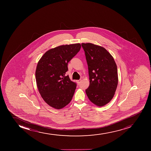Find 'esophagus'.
I'll return each instance as SVG.
<instances>
[{"label":"esophagus","mask_w":151,"mask_h":151,"mask_svg":"<svg viewBox=\"0 0 151 151\" xmlns=\"http://www.w3.org/2000/svg\"><path fill=\"white\" fill-rule=\"evenodd\" d=\"M81 80H79L77 81V83H78V84L79 85V84L81 83Z\"/></svg>","instance_id":"34e87169"}]
</instances>
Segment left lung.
I'll return each instance as SVG.
<instances>
[{
    "label": "left lung",
    "mask_w": 151,
    "mask_h": 151,
    "mask_svg": "<svg viewBox=\"0 0 151 151\" xmlns=\"http://www.w3.org/2000/svg\"><path fill=\"white\" fill-rule=\"evenodd\" d=\"M88 66L90 85L86 90L89 100L102 107L112 99L118 85L117 68L114 59L104 47L82 43Z\"/></svg>",
    "instance_id": "1"
}]
</instances>
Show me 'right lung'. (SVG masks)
I'll use <instances>...</instances> for the list:
<instances>
[{
  "label": "right lung",
  "instance_id": "add662e5",
  "mask_svg": "<svg viewBox=\"0 0 151 151\" xmlns=\"http://www.w3.org/2000/svg\"><path fill=\"white\" fill-rule=\"evenodd\" d=\"M81 48L80 43L61 45L47 51L37 65V86L44 101L56 109L69 104L76 88V83L65 76L68 64Z\"/></svg>",
  "mask_w": 151,
  "mask_h": 151
}]
</instances>
